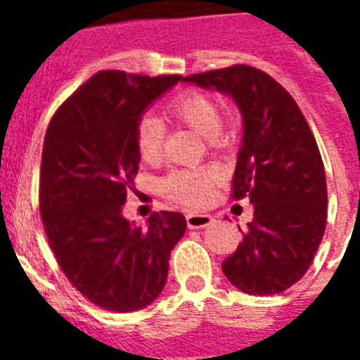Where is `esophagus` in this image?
<instances>
[{
	"label": "esophagus",
	"instance_id": "esophagus-1",
	"mask_svg": "<svg viewBox=\"0 0 360 360\" xmlns=\"http://www.w3.org/2000/svg\"><path fill=\"white\" fill-rule=\"evenodd\" d=\"M187 219V227L189 229H203L209 227L212 224V216L211 214H203V212H189L186 216Z\"/></svg>",
	"mask_w": 360,
	"mask_h": 360
}]
</instances>
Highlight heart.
Masks as SVG:
<instances>
[{"label":"heart","instance_id":"b5f03b06","mask_svg":"<svg viewBox=\"0 0 360 360\" xmlns=\"http://www.w3.org/2000/svg\"><path fill=\"white\" fill-rule=\"evenodd\" d=\"M165 117L182 124L216 148H224L232 141V124L219 120V108L214 98L202 91H187L178 95L164 108ZM164 124L155 117H142L136 124L135 142L142 162L157 164L164 153ZM219 169L216 167H195L169 173L160 182V189L173 202L198 207L207 202L211 191L219 182Z\"/></svg>","mask_w":360,"mask_h":360}]
</instances>
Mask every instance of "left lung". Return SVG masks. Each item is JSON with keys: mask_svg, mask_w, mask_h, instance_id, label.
<instances>
[{"mask_svg": "<svg viewBox=\"0 0 360 360\" xmlns=\"http://www.w3.org/2000/svg\"><path fill=\"white\" fill-rule=\"evenodd\" d=\"M184 82L229 95L243 119L232 198L247 196L254 218L221 263L225 278L250 295L285 292L304 276L326 227V176L316 139L292 95L262 70L236 65Z\"/></svg>", "mask_w": 360, "mask_h": 360, "instance_id": "8db88e82", "label": "left lung"}]
</instances>
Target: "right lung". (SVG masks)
Wrapping results in <instances>:
<instances>
[{
    "instance_id": "1",
    "label": "right lung",
    "mask_w": 360,
    "mask_h": 360,
    "mask_svg": "<svg viewBox=\"0 0 360 360\" xmlns=\"http://www.w3.org/2000/svg\"><path fill=\"white\" fill-rule=\"evenodd\" d=\"M180 81L104 70L66 98L46 129L39 174L44 232L70 283L104 310L151 304L187 229L180 212H155L146 227L122 216L141 162L136 124Z\"/></svg>"
}]
</instances>
